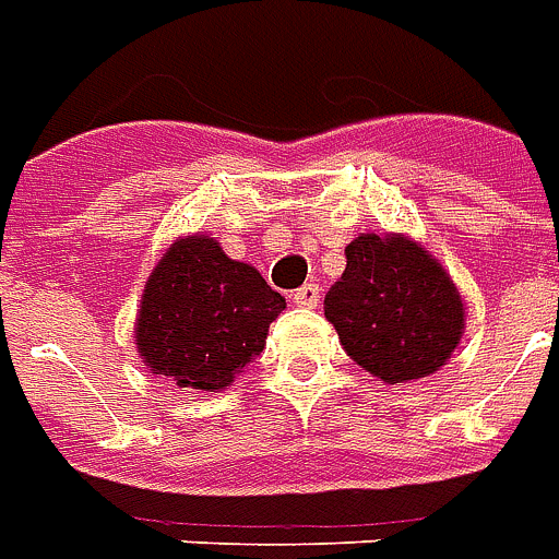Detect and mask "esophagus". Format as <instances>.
Instances as JSON below:
<instances>
[{
    "mask_svg": "<svg viewBox=\"0 0 559 559\" xmlns=\"http://www.w3.org/2000/svg\"><path fill=\"white\" fill-rule=\"evenodd\" d=\"M292 300H295L297 307L316 309V307H319V285L307 283L304 288H297L295 295H292Z\"/></svg>",
    "mask_w": 559,
    "mask_h": 559,
    "instance_id": "1",
    "label": "esophagus"
}]
</instances>
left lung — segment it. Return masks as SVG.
<instances>
[{
    "instance_id": "obj_1",
    "label": "left lung",
    "mask_w": 559,
    "mask_h": 559,
    "mask_svg": "<svg viewBox=\"0 0 559 559\" xmlns=\"http://www.w3.org/2000/svg\"><path fill=\"white\" fill-rule=\"evenodd\" d=\"M324 295L345 354L384 384L429 378L464 336V297L443 264L408 235H357Z\"/></svg>"
}]
</instances>
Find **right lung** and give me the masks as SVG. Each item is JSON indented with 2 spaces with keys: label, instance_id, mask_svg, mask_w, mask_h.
<instances>
[{
  "label": "right lung",
  "instance_id": "add662e5",
  "mask_svg": "<svg viewBox=\"0 0 559 559\" xmlns=\"http://www.w3.org/2000/svg\"><path fill=\"white\" fill-rule=\"evenodd\" d=\"M285 297L217 238L185 235L163 252L142 288L133 342L142 364L173 384L219 393L255 354Z\"/></svg>",
  "mask_w": 559,
  "mask_h": 559
}]
</instances>
